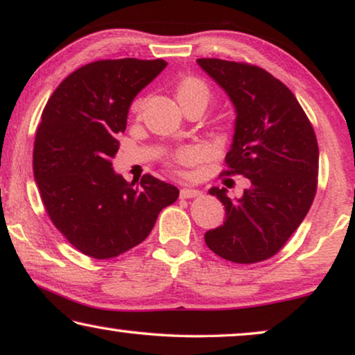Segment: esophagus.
I'll return each mask as SVG.
<instances>
[{"label": "esophagus", "mask_w": 355, "mask_h": 355, "mask_svg": "<svg viewBox=\"0 0 355 355\" xmlns=\"http://www.w3.org/2000/svg\"><path fill=\"white\" fill-rule=\"evenodd\" d=\"M201 195H203V193H201V190H196V189H192V187L181 189L182 198H198V196H201Z\"/></svg>", "instance_id": "obj_1"}]
</instances>
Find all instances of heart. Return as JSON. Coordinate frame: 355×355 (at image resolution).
<instances>
[{"label":"heart","mask_w":355,"mask_h":355,"mask_svg":"<svg viewBox=\"0 0 355 355\" xmlns=\"http://www.w3.org/2000/svg\"><path fill=\"white\" fill-rule=\"evenodd\" d=\"M176 98L179 105H182V103L189 100H200L206 105L209 100V89L208 85L198 78H185L178 85ZM139 107H141V101L139 100L135 101L133 111H139ZM195 159H196V152L193 149H190V147H185V149H181L176 155L173 157L171 165L185 166V165H190V163H193Z\"/></svg>","instance_id":"b5f03b06"}]
</instances>
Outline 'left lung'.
Instances as JSON below:
<instances>
[{
  "label": "left lung",
  "instance_id": "left-lung-1",
  "mask_svg": "<svg viewBox=\"0 0 355 355\" xmlns=\"http://www.w3.org/2000/svg\"><path fill=\"white\" fill-rule=\"evenodd\" d=\"M196 62L236 109L222 176L249 179L239 200L228 198L225 189L209 190L225 206V222L206 232V246L233 263L268 260L284 248L313 205L319 174L314 128L295 95L263 68L219 58Z\"/></svg>",
  "mask_w": 355,
  "mask_h": 355
}]
</instances>
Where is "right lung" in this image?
Wrapping results in <instances>:
<instances>
[{
  "label": "right lung",
  "instance_id": "obj_1",
  "mask_svg": "<svg viewBox=\"0 0 355 355\" xmlns=\"http://www.w3.org/2000/svg\"><path fill=\"white\" fill-rule=\"evenodd\" d=\"M165 67L160 58L98 60L71 73L42 111L33 149L42 205L57 230L92 259L138 246L179 196L150 174L135 185L112 170L133 98Z\"/></svg>",
  "mask_w": 355,
  "mask_h": 355
}]
</instances>
